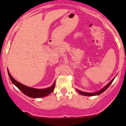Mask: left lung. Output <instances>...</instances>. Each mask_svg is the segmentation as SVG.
Returning a JSON list of instances; mask_svg holds the SVG:
<instances>
[{"label":"left lung","instance_id":"8db88e82","mask_svg":"<svg viewBox=\"0 0 126 126\" xmlns=\"http://www.w3.org/2000/svg\"><path fill=\"white\" fill-rule=\"evenodd\" d=\"M115 78L113 79L112 80H111V81H110V82H109V83H108L107 85L105 87H104L103 88L101 89V90H99V91H97V92H95V93H86V92H83V91H80V90H77V89H76V90H77V92L79 93L80 94H82V95H84V96H96V95H99L100 94L102 93L104 91H105V90H107V89L109 87H110V85L111 84V83L113 82V80L115 79Z\"/></svg>","mask_w":126,"mask_h":126}]
</instances>
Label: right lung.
Masks as SVG:
<instances>
[{"label": "right lung", "instance_id": "obj_1", "mask_svg": "<svg viewBox=\"0 0 126 126\" xmlns=\"http://www.w3.org/2000/svg\"><path fill=\"white\" fill-rule=\"evenodd\" d=\"M8 76L10 77V80L12 82V83L19 88V90H21L24 94L27 95V96L30 97H33V98H39V97H45V96H48L49 94L52 93L54 90V88L55 85V82H54L52 85L50 87L44 89H36L33 88L27 87V86L24 85L22 83H19L17 81H16L11 74H10L9 71H8Z\"/></svg>", "mask_w": 126, "mask_h": 126}]
</instances>
